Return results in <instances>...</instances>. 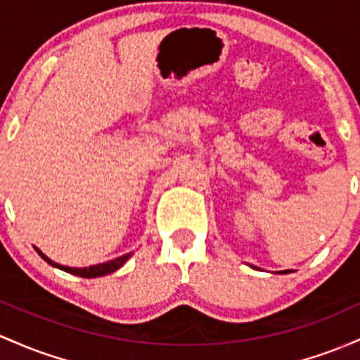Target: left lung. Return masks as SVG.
Instances as JSON below:
<instances>
[{"label": "left lung", "instance_id": "left-lung-1", "mask_svg": "<svg viewBox=\"0 0 360 360\" xmlns=\"http://www.w3.org/2000/svg\"><path fill=\"white\" fill-rule=\"evenodd\" d=\"M284 274H289V272H288V270H285V272H284Z\"/></svg>", "mask_w": 360, "mask_h": 360}]
</instances>
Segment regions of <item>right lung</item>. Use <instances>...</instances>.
I'll list each match as a JSON object with an SVG mask.
<instances>
[{"label":"right lung","instance_id":"1","mask_svg":"<svg viewBox=\"0 0 360 360\" xmlns=\"http://www.w3.org/2000/svg\"><path fill=\"white\" fill-rule=\"evenodd\" d=\"M35 250H37L39 255L42 257L44 260L47 262V264H51L52 267H58V269H60V270H64V272H70V274H75V276L86 277V278H91V277H100V276H107V274L115 272V270L122 267V265L126 264V262L129 260V257L132 255V253H126V255H122V257H119V258H114V260H110V262H105V264H100V265H91V267H84V269H72V267H64V265L56 264V262L49 260V258H47L46 255H44V253L40 252L39 248H35Z\"/></svg>","mask_w":360,"mask_h":360}]
</instances>
